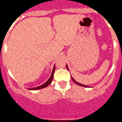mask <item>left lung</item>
<instances>
[{
    "label": "left lung",
    "mask_w": 122,
    "mask_h": 122,
    "mask_svg": "<svg viewBox=\"0 0 122 122\" xmlns=\"http://www.w3.org/2000/svg\"><path fill=\"white\" fill-rule=\"evenodd\" d=\"M66 68L68 69V66H67V65H66ZM71 79L72 80H73V82H74L76 83V84H77V85H79V86H82V87H88V86H86V85H83V84H80V83H79V82H76V81L74 80V79L73 78V77H71Z\"/></svg>",
    "instance_id": "obj_1"
}]
</instances>
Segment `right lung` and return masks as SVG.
Listing matches in <instances>:
<instances>
[{"mask_svg":"<svg viewBox=\"0 0 122 122\" xmlns=\"http://www.w3.org/2000/svg\"><path fill=\"white\" fill-rule=\"evenodd\" d=\"M54 71H55V66H54L53 70H52V71L51 75L50 77H49V79H48V80L47 81H46L45 84H42L41 86H38V87H35V88H32V89H29V90H38V89H43V88H45V87H48V86L52 82V79H53V76H54Z\"/></svg>","mask_w":122,"mask_h":122,"instance_id":"1","label":"right lung"}]
</instances>
